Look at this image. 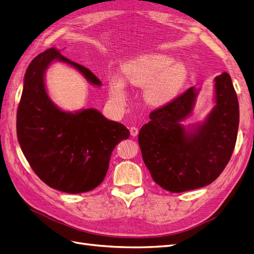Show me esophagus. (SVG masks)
I'll list each match as a JSON object with an SVG mask.
<instances>
[{"label":"esophagus","instance_id":"1","mask_svg":"<svg viewBox=\"0 0 254 254\" xmlns=\"http://www.w3.org/2000/svg\"><path fill=\"white\" fill-rule=\"evenodd\" d=\"M129 131H130V134H131L132 136H136L137 133H139V129H137L136 127H130Z\"/></svg>","mask_w":254,"mask_h":254}]
</instances>
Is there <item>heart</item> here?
<instances>
[{"label": "heart", "instance_id": "obj_1", "mask_svg": "<svg viewBox=\"0 0 254 254\" xmlns=\"http://www.w3.org/2000/svg\"><path fill=\"white\" fill-rule=\"evenodd\" d=\"M174 58L163 54H149L130 61L124 66L125 79L134 87L144 88L145 98L153 106H165L179 95L188 78V71ZM110 95L119 105L126 102L124 81L114 78L110 81Z\"/></svg>", "mask_w": 254, "mask_h": 254}]
</instances>
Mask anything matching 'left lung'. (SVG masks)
I'll list each match as a JSON object with an SVG mask.
<instances>
[{
  "label": "left lung",
  "mask_w": 254,
  "mask_h": 254,
  "mask_svg": "<svg viewBox=\"0 0 254 254\" xmlns=\"http://www.w3.org/2000/svg\"><path fill=\"white\" fill-rule=\"evenodd\" d=\"M197 94L191 87L150 112L137 137L153 181L172 193L209 186L225 170L235 147L240 107L230 75L215 78L216 105L203 124L188 131L181 122L193 110Z\"/></svg>",
  "instance_id": "8db88e82"
}]
</instances>
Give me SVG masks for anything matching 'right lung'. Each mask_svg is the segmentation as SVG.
<instances>
[{"label":"right lung","instance_id":"right-lung-1","mask_svg":"<svg viewBox=\"0 0 254 254\" xmlns=\"http://www.w3.org/2000/svg\"><path fill=\"white\" fill-rule=\"evenodd\" d=\"M53 60L71 64L90 82L102 84L87 67L55 48L39 54L25 73L17 111L18 140L30 167L45 184L64 193H86L103 182L112 150L128 139L129 130L95 109L71 113L57 108L44 86V73Z\"/></svg>","mask_w":254,"mask_h":254}]
</instances>
